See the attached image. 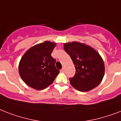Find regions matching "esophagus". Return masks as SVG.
<instances>
[{
	"instance_id": "esophagus-1",
	"label": "esophagus",
	"mask_w": 121,
	"mask_h": 121,
	"mask_svg": "<svg viewBox=\"0 0 121 121\" xmlns=\"http://www.w3.org/2000/svg\"><path fill=\"white\" fill-rule=\"evenodd\" d=\"M61 71L62 72H64V71H65V68L63 67V68H62V69H61Z\"/></svg>"
}]
</instances>
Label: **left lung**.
<instances>
[{
    "label": "left lung",
    "mask_w": 121,
    "mask_h": 121,
    "mask_svg": "<svg viewBox=\"0 0 121 121\" xmlns=\"http://www.w3.org/2000/svg\"><path fill=\"white\" fill-rule=\"evenodd\" d=\"M64 50L72 60L76 69L71 85L82 92L98 86L104 75V63L99 53L89 45L78 42L64 44Z\"/></svg>",
    "instance_id": "left-lung-1"
}]
</instances>
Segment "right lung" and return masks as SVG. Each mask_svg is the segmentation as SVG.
Returning a JSON list of instances; mask_svg holds the SVG:
<instances>
[{
  "mask_svg": "<svg viewBox=\"0 0 121 121\" xmlns=\"http://www.w3.org/2000/svg\"><path fill=\"white\" fill-rule=\"evenodd\" d=\"M56 43L45 41L29 48L22 56L18 73L25 83L33 89L42 90L53 82L60 71L51 54Z\"/></svg>",
  "mask_w": 121,
  "mask_h": 121,
  "instance_id": "right-lung-1",
  "label": "right lung"
}]
</instances>
